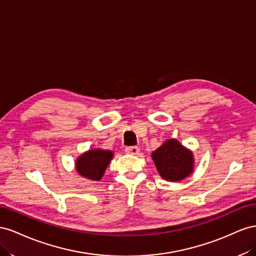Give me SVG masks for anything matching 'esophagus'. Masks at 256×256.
I'll return each instance as SVG.
<instances>
[{"mask_svg": "<svg viewBox=\"0 0 256 256\" xmlns=\"http://www.w3.org/2000/svg\"><path fill=\"white\" fill-rule=\"evenodd\" d=\"M126 152L128 153V154H132V156H137V154H140V148L138 147H128L126 149Z\"/></svg>", "mask_w": 256, "mask_h": 256, "instance_id": "esophagus-1", "label": "esophagus"}]
</instances>
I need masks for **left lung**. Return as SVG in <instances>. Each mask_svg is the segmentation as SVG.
<instances>
[{
  "mask_svg": "<svg viewBox=\"0 0 256 256\" xmlns=\"http://www.w3.org/2000/svg\"><path fill=\"white\" fill-rule=\"evenodd\" d=\"M151 156L160 177L168 181L184 180L194 168L193 152L177 140H166Z\"/></svg>",
  "mask_w": 256,
  "mask_h": 256,
  "instance_id": "8db88e82",
  "label": "left lung"
}]
</instances>
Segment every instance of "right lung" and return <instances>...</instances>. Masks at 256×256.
Instances as JSON below:
<instances>
[{"label":"right lung","mask_w":256,"mask_h":256,"mask_svg":"<svg viewBox=\"0 0 256 256\" xmlns=\"http://www.w3.org/2000/svg\"><path fill=\"white\" fill-rule=\"evenodd\" d=\"M114 156L110 150L92 149L76 160V170L84 178L100 181Z\"/></svg>","instance_id":"add662e5"}]
</instances>
